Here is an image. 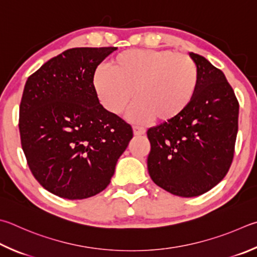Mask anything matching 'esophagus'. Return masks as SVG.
Instances as JSON below:
<instances>
[{
    "label": "esophagus",
    "mask_w": 257,
    "mask_h": 257,
    "mask_svg": "<svg viewBox=\"0 0 257 257\" xmlns=\"http://www.w3.org/2000/svg\"><path fill=\"white\" fill-rule=\"evenodd\" d=\"M133 130L135 136H142V135H145V133H146V129L144 127H139V125H135Z\"/></svg>",
    "instance_id": "1"
}]
</instances>
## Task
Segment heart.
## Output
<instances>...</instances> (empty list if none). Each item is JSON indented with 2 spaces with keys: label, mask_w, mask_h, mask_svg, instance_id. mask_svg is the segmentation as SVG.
<instances>
[{
  "label": "heart",
  "mask_w": 257,
  "mask_h": 257,
  "mask_svg": "<svg viewBox=\"0 0 257 257\" xmlns=\"http://www.w3.org/2000/svg\"><path fill=\"white\" fill-rule=\"evenodd\" d=\"M92 80L97 100L112 114L122 113L130 100L129 118L170 121L192 101L198 86V67L186 54L167 49H130L116 55Z\"/></svg>",
  "instance_id": "b5f03b06"
}]
</instances>
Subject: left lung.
Listing matches in <instances>:
<instances>
[{
  "label": "left lung",
  "mask_w": 257,
  "mask_h": 257,
  "mask_svg": "<svg viewBox=\"0 0 257 257\" xmlns=\"http://www.w3.org/2000/svg\"><path fill=\"white\" fill-rule=\"evenodd\" d=\"M198 67L191 103L176 118L149 128L148 173L154 183L183 198L198 197L220 182L231 165L239 104L220 69L190 53Z\"/></svg>",
  "instance_id": "left-lung-1"
}]
</instances>
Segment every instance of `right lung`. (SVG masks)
Listing matches in <instances>:
<instances>
[{
    "label": "right lung",
    "mask_w": 257,
    "mask_h": 257,
    "mask_svg": "<svg viewBox=\"0 0 257 257\" xmlns=\"http://www.w3.org/2000/svg\"><path fill=\"white\" fill-rule=\"evenodd\" d=\"M114 50L67 49L26 82L19 119L23 153L36 180L60 198L103 191L133 138L130 124L100 104L92 85L96 67Z\"/></svg>",
    "instance_id": "1"
}]
</instances>
